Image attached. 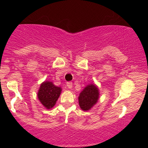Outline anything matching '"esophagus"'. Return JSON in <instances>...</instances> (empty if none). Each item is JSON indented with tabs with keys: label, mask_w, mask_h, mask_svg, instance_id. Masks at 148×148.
Listing matches in <instances>:
<instances>
[{
	"label": "esophagus",
	"mask_w": 148,
	"mask_h": 148,
	"mask_svg": "<svg viewBox=\"0 0 148 148\" xmlns=\"http://www.w3.org/2000/svg\"><path fill=\"white\" fill-rule=\"evenodd\" d=\"M66 85H67V87H68V88H70V89H71V88H73V83H72V82H67Z\"/></svg>",
	"instance_id": "esophagus-1"
}]
</instances>
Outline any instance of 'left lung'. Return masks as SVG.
I'll use <instances>...</instances> for the list:
<instances>
[{
  "label": "left lung",
  "mask_w": 148,
  "mask_h": 148,
  "mask_svg": "<svg viewBox=\"0 0 148 148\" xmlns=\"http://www.w3.org/2000/svg\"><path fill=\"white\" fill-rule=\"evenodd\" d=\"M99 97L98 88L91 84L85 87L79 95V105L83 110H88L97 102Z\"/></svg>",
  "instance_id": "left-lung-1"
}]
</instances>
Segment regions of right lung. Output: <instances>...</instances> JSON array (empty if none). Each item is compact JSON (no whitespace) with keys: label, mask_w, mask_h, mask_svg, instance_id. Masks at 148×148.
Segmentation results:
<instances>
[{"label":"right lung","mask_w":148,"mask_h":148,"mask_svg":"<svg viewBox=\"0 0 148 148\" xmlns=\"http://www.w3.org/2000/svg\"><path fill=\"white\" fill-rule=\"evenodd\" d=\"M60 92L61 88L60 87L56 86L51 82H44L40 85L38 97L47 109H50L56 105Z\"/></svg>","instance_id":"right-lung-1"}]
</instances>
